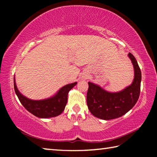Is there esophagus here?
Wrapping results in <instances>:
<instances>
[{"label":"esophagus","instance_id":"obj_1","mask_svg":"<svg viewBox=\"0 0 157 157\" xmlns=\"http://www.w3.org/2000/svg\"><path fill=\"white\" fill-rule=\"evenodd\" d=\"M85 78H86V77H85V75H83V76H82V78H84V79H85Z\"/></svg>","mask_w":157,"mask_h":157}]
</instances>
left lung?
I'll use <instances>...</instances> for the list:
<instances>
[{
	"mask_svg": "<svg viewBox=\"0 0 157 157\" xmlns=\"http://www.w3.org/2000/svg\"><path fill=\"white\" fill-rule=\"evenodd\" d=\"M134 69V78L132 84L122 91L111 93L100 86L89 82L86 94L88 108L93 115L102 120L119 118L128 112L139 100L141 82V72L136 58L128 54Z\"/></svg>",
	"mask_w": 157,
	"mask_h": 157,
	"instance_id": "8db88e82",
	"label": "left lung"
}]
</instances>
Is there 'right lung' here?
Returning <instances> with one entry per match:
<instances>
[{"label":"right lung","instance_id":"right-lung-1","mask_svg":"<svg viewBox=\"0 0 157 157\" xmlns=\"http://www.w3.org/2000/svg\"><path fill=\"white\" fill-rule=\"evenodd\" d=\"M77 84V82L68 84L61 88L52 97L44 100H34L25 97L18 91L14 78V91L22 105L29 112L38 118H48L60 115L68 101V94Z\"/></svg>","mask_w":157,"mask_h":157}]
</instances>
